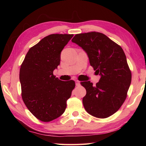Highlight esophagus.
Returning a JSON list of instances; mask_svg holds the SVG:
<instances>
[{"mask_svg":"<svg viewBox=\"0 0 146 146\" xmlns=\"http://www.w3.org/2000/svg\"><path fill=\"white\" fill-rule=\"evenodd\" d=\"M75 84H76V86H79L80 85V82H79L78 80H76V81H75Z\"/></svg>","mask_w":146,"mask_h":146,"instance_id":"1","label":"esophagus"}]
</instances>
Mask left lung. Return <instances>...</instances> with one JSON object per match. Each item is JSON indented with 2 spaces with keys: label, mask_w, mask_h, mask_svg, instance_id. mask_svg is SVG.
Masks as SVG:
<instances>
[{
  "label": "left lung",
  "mask_w": 146,
  "mask_h": 146,
  "mask_svg": "<svg viewBox=\"0 0 146 146\" xmlns=\"http://www.w3.org/2000/svg\"><path fill=\"white\" fill-rule=\"evenodd\" d=\"M71 41L87 53L90 65L100 76L95 86L90 81L81 82L86 90L84 107L93 117H110L123 104L131 82V73L122 48L98 32L76 34Z\"/></svg>",
  "instance_id": "obj_1"
}]
</instances>
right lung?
I'll use <instances>...</instances> for the list:
<instances>
[{
  "mask_svg": "<svg viewBox=\"0 0 146 146\" xmlns=\"http://www.w3.org/2000/svg\"><path fill=\"white\" fill-rule=\"evenodd\" d=\"M70 34H52L29 49L20 69L22 97L29 111L42 122H50L63 114L66 102L75 86L73 80L55 78L53 71L60 62Z\"/></svg>",
  "mask_w": 146,
  "mask_h": 146,
  "instance_id": "obj_1",
  "label": "right lung"
}]
</instances>
